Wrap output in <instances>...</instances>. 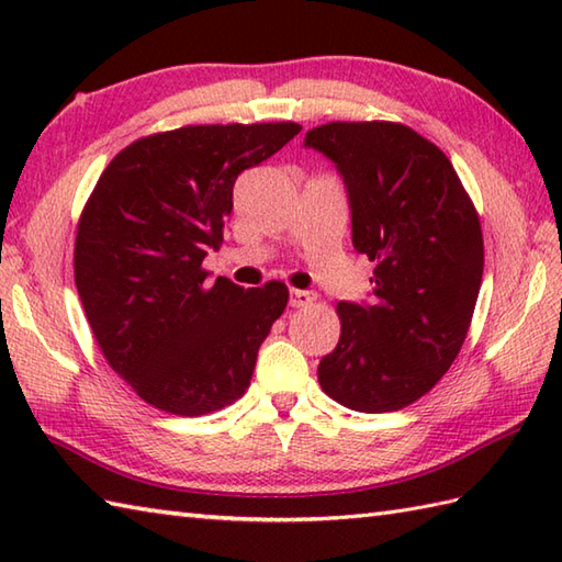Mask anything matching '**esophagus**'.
Returning <instances> with one entry per match:
<instances>
[{
  "mask_svg": "<svg viewBox=\"0 0 562 562\" xmlns=\"http://www.w3.org/2000/svg\"><path fill=\"white\" fill-rule=\"evenodd\" d=\"M316 302V296L312 292H304V290H290V306L294 308H304V306H312Z\"/></svg>",
  "mask_w": 562,
  "mask_h": 562,
  "instance_id": "obj_1",
  "label": "esophagus"
}]
</instances>
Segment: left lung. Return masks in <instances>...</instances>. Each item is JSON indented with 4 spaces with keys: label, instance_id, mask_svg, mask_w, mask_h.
<instances>
[{
    "label": "left lung",
    "instance_id": "1",
    "mask_svg": "<svg viewBox=\"0 0 562 562\" xmlns=\"http://www.w3.org/2000/svg\"><path fill=\"white\" fill-rule=\"evenodd\" d=\"M306 147L338 166L352 244L374 262V304L336 306L340 340L318 384L360 413L423 398L457 360L483 280V232L447 154L389 121L326 123Z\"/></svg>",
    "mask_w": 562,
    "mask_h": 562
}]
</instances>
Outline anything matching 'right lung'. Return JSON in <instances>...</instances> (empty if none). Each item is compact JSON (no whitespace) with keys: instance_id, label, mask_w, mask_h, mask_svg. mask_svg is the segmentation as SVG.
Segmentation results:
<instances>
[{"instance_id":"obj_1","label":"right lung","mask_w":562,"mask_h":562,"mask_svg":"<svg viewBox=\"0 0 562 562\" xmlns=\"http://www.w3.org/2000/svg\"><path fill=\"white\" fill-rule=\"evenodd\" d=\"M296 123L186 125L135 139L81 210L75 282L99 348L137 396L198 417L241 398L260 342L288 306L284 282L207 280L241 171L280 151Z\"/></svg>"}]
</instances>
